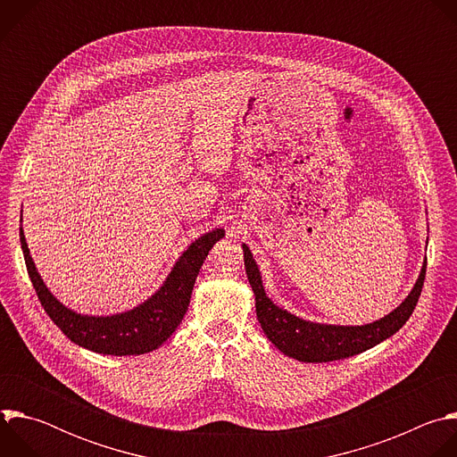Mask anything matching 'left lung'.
Masks as SVG:
<instances>
[{
	"label": "left lung",
	"mask_w": 457,
	"mask_h": 457,
	"mask_svg": "<svg viewBox=\"0 0 457 457\" xmlns=\"http://www.w3.org/2000/svg\"><path fill=\"white\" fill-rule=\"evenodd\" d=\"M242 249L245 275L254 293L260 328L280 353L305 363L333 361L360 354L400 331L418 303L427 270L425 260L412 291L393 312L365 325H331L303 320L273 303L264 291L262 277H260L251 249L245 244H242Z\"/></svg>",
	"instance_id": "8db88e82"
}]
</instances>
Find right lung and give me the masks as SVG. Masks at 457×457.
Wrapping results in <instances>:
<instances>
[{"mask_svg": "<svg viewBox=\"0 0 457 457\" xmlns=\"http://www.w3.org/2000/svg\"><path fill=\"white\" fill-rule=\"evenodd\" d=\"M224 235L226 231L217 228L191 242L187 249L179 256L162 286L137 307L110 316H90L62 305L48 291L30 256L23 228H20V240L27 271L50 320L76 345L112 356L152 353L175 333L187 311L191 291L204 260L213 244L219 242Z\"/></svg>", "mask_w": 457, "mask_h": 457, "instance_id": "1", "label": "right lung"}]
</instances>
